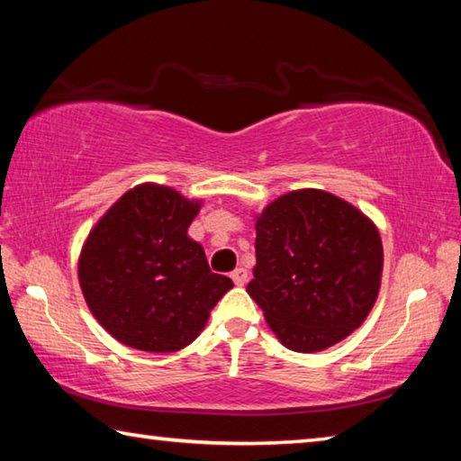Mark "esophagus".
Masks as SVG:
<instances>
[{
  "mask_svg": "<svg viewBox=\"0 0 461 461\" xmlns=\"http://www.w3.org/2000/svg\"><path fill=\"white\" fill-rule=\"evenodd\" d=\"M231 280L238 286H244L248 283V270L246 268H236V270L231 272Z\"/></svg>",
  "mask_w": 461,
  "mask_h": 461,
  "instance_id": "1",
  "label": "esophagus"
}]
</instances>
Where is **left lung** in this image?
Returning <instances> with one entry per match:
<instances>
[{"instance_id":"obj_1","label":"left lung","mask_w":461,"mask_h":461,"mask_svg":"<svg viewBox=\"0 0 461 461\" xmlns=\"http://www.w3.org/2000/svg\"><path fill=\"white\" fill-rule=\"evenodd\" d=\"M380 276L376 225L331 193L293 191L256 221L246 291L288 349L321 352L348 338L368 317Z\"/></svg>"}]
</instances>
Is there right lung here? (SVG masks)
<instances>
[{"label": "right lung", "mask_w": 461, "mask_h": 461, "mask_svg": "<svg viewBox=\"0 0 461 461\" xmlns=\"http://www.w3.org/2000/svg\"><path fill=\"white\" fill-rule=\"evenodd\" d=\"M197 201L138 185L101 217L85 241L79 283L93 317L130 348L167 354L189 346L233 286L213 275L189 238Z\"/></svg>", "instance_id": "obj_1"}]
</instances>
